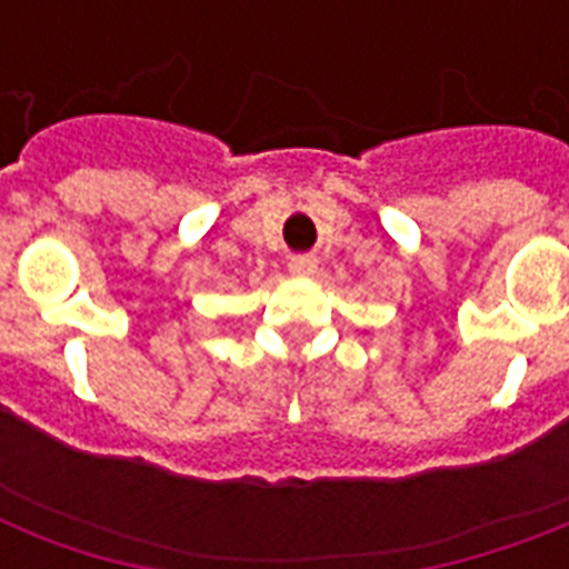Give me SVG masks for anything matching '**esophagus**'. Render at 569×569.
<instances>
[{
    "mask_svg": "<svg viewBox=\"0 0 569 569\" xmlns=\"http://www.w3.org/2000/svg\"><path fill=\"white\" fill-rule=\"evenodd\" d=\"M316 268H319V259L316 257H295L292 262H289V271L298 277H310L316 274Z\"/></svg>",
    "mask_w": 569,
    "mask_h": 569,
    "instance_id": "esophagus-1",
    "label": "esophagus"
}]
</instances>
